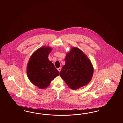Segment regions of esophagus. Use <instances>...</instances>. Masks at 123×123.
I'll list each match as a JSON object with an SVG mask.
<instances>
[{
    "mask_svg": "<svg viewBox=\"0 0 123 123\" xmlns=\"http://www.w3.org/2000/svg\"><path fill=\"white\" fill-rule=\"evenodd\" d=\"M57 69H58V70L59 71V72H60L61 71V67H60V68H57Z\"/></svg>",
    "mask_w": 123,
    "mask_h": 123,
    "instance_id": "obj_1",
    "label": "esophagus"
}]
</instances>
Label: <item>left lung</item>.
<instances>
[{"instance_id": "1", "label": "left lung", "mask_w": 123, "mask_h": 123, "mask_svg": "<svg viewBox=\"0 0 123 123\" xmlns=\"http://www.w3.org/2000/svg\"><path fill=\"white\" fill-rule=\"evenodd\" d=\"M65 64L60 71V75L68 86L76 90L86 86L93 76V67L86 55L77 47L71 49L64 59Z\"/></svg>"}]
</instances>
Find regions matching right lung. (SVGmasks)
Masks as SVG:
<instances>
[{
    "mask_svg": "<svg viewBox=\"0 0 123 123\" xmlns=\"http://www.w3.org/2000/svg\"><path fill=\"white\" fill-rule=\"evenodd\" d=\"M51 50L49 46L38 49L30 57L27 64L28 78L34 85L41 89L47 87L52 80L60 75L54 64L48 58Z\"/></svg>",
    "mask_w": 123,
    "mask_h": 123,
    "instance_id": "obj_1",
    "label": "right lung"
}]
</instances>
